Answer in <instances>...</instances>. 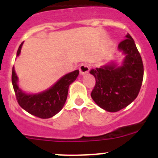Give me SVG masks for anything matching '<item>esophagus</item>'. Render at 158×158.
<instances>
[{"instance_id":"obj_1","label":"esophagus","mask_w":158,"mask_h":158,"mask_svg":"<svg viewBox=\"0 0 158 158\" xmlns=\"http://www.w3.org/2000/svg\"><path fill=\"white\" fill-rule=\"evenodd\" d=\"M79 71L81 75L85 74L89 71V65L86 63H82L79 67Z\"/></svg>"}]
</instances>
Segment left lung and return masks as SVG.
<instances>
[{"label": "left lung", "instance_id": "left-lung-1", "mask_svg": "<svg viewBox=\"0 0 158 158\" xmlns=\"http://www.w3.org/2000/svg\"><path fill=\"white\" fill-rule=\"evenodd\" d=\"M118 43V49L126 54L123 66L114 64L91 69L96 78L91 93L93 100L101 108L115 112L136 99L142 86L144 68L142 57L129 34Z\"/></svg>", "mask_w": 158, "mask_h": 158}]
</instances>
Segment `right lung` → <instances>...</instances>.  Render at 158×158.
<instances>
[{
	"instance_id": "obj_1",
	"label": "right lung",
	"mask_w": 158,
	"mask_h": 158,
	"mask_svg": "<svg viewBox=\"0 0 158 158\" xmlns=\"http://www.w3.org/2000/svg\"><path fill=\"white\" fill-rule=\"evenodd\" d=\"M23 43L19 45L16 55L20 54ZM79 74L75 70L62 77L54 86L39 94L27 95L22 92L17 85L18 78L12 67V82L16 100L19 106L31 115L41 118H49L62 109L68 95L70 84L74 81Z\"/></svg>"
}]
</instances>
